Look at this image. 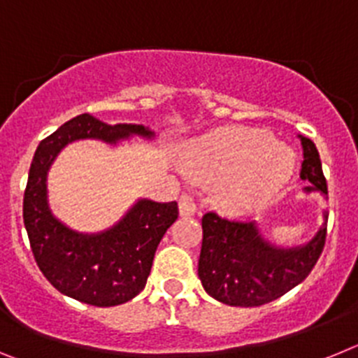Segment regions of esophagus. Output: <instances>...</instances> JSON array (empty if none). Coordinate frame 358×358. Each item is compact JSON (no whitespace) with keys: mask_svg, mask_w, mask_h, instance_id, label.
<instances>
[{"mask_svg":"<svg viewBox=\"0 0 358 358\" xmlns=\"http://www.w3.org/2000/svg\"><path fill=\"white\" fill-rule=\"evenodd\" d=\"M179 213H181V217H194L197 213V204H195L192 195H181V199H179Z\"/></svg>","mask_w":358,"mask_h":358,"instance_id":"1","label":"esophagus"}]
</instances>
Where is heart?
<instances>
[{
    "label": "heart",
    "instance_id": "obj_1",
    "mask_svg": "<svg viewBox=\"0 0 358 358\" xmlns=\"http://www.w3.org/2000/svg\"><path fill=\"white\" fill-rule=\"evenodd\" d=\"M186 166L201 181L217 182L215 201L226 213L262 210L294 173L289 147L260 129L224 127L186 152Z\"/></svg>",
    "mask_w": 358,
    "mask_h": 358
}]
</instances>
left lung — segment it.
<instances>
[{"instance_id":"left-lung-1","label":"left lung","mask_w":358,"mask_h":358,"mask_svg":"<svg viewBox=\"0 0 358 358\" xmlns=\"http://www.w3.org/2000/svg\"><path fill=\"white\" fill-rule=\"evenodd\" d=\"M301 140V177L306 194L327 195V179L314 141ZM327 210L322 224L308 242L280 248L268 242L255 222H231L217 213L202 217L199 278L208 294L229 306H260L299 285L314 268L327 238Z\"/></svg>"}]
</instances>
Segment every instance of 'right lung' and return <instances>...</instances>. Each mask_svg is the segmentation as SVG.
Listing matches in <instances>:
<instances>
[{"mask_svg": "<svg viewBox=\"0 0 358 358\" xmlns=\"http://www.w3.org/2000/svg\"><path fill=\"white\" fill-rule=\"evenodd\" d=\"M154 131L136 123L107 125L91 115L69 120L37 147L23 199L30 248L44 278L64 296L93 306L131 301L145 289L161 238L177 220V202L138 199L113 227L78 233L61 222L48 204V172L59 152L78 140L118 145Z\"/></svg>", "mask_w": 358, "mask_h": 358, "instance_id": "right-lung-1", "label": "right lung"}]
</instances>
